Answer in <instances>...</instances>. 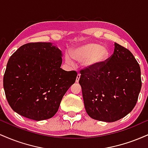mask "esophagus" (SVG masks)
Listing matches in <instances>:
<instances>
[{
    "instance_id": "obj_1",
    "label": "esophagus",
    "mask_w": 148,
    "mask_h": 148,
    "mask_svg": "<svg viewBox=\"0 0 148 148\" xmlns=\"http://www.w3.org/2000/svg\"><path fill=\"white\" fill-rule=\"evenodd\" d=\"M80 77H81V74H77V76H76V83H78V82H79V81Z\"/></svg>"
}]
</instances>
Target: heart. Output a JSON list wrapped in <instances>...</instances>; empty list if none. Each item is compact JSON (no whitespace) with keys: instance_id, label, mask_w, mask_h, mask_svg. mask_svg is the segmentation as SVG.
Wrapping results in <instances>:
<instances>
[{"instance_id":"b5f03b06","label":"heart","mask_w":148,"mask_h":148,"mask_svg":"<svg viewBox=\"0 0 148 148\" xmlns=\"http://www.w3.org/2000/svg\"><path fill=\"white\" fill-rule=\"evenodd\" d=\"M109 52L106 47L94 43H88L73 49L70 55L67 54L65 60L74 64V60L84 63L88 71H95L101 67L108 60Z\"/></svg>"}]
</instances>
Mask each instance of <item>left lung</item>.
I'll list each match as a JSON object with an SVG mask.
<instances>
[{
	"label": "left lung",
	"mask_w": 148,
	"mask_h": 148,
	"mask_svg": "<svg viewBox=\"0 0 148 148\" xmlns=\"http://www.w3.org/2000/svg\"><path fill=\"white\" fill-rule=\"evenodd\" d=\"M106 63L95 71H81L85 108L90 118L113 123L133 110L141 88L140 66L128 49L114 43Z\"/></svg>",
	"instance_id": "8db88e82"
}]
</instances>
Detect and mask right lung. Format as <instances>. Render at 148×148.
I'll use <instances>...</instances> for the list:
<instances>
[{
	"label": "right lung",
	"mask_w": 148,
	"mask_h": 148,
	"mask_svg": "<svg viewBox=\"0 0 148 148\" xmlns=\"http://www.w3.org/2000/svg\"><path fill=\"white\" fill-rule=\"evenodd\" d=\"M62 53L51 42L21 46L8 60L3 88L18 114L40 121L57 113L61 100L75 83L77 73L60 68Z\"/></svg>",
	"instance_id": "right-lung-1"
}]
</instances>
